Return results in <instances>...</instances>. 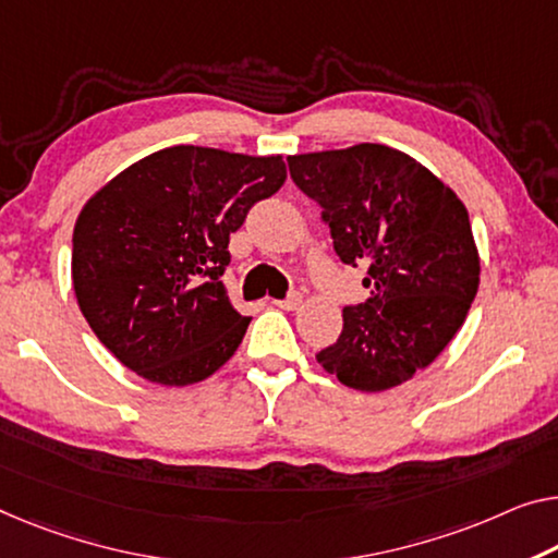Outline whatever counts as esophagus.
I'll return each instance as SVG.
<instances>
[{
    "instance_id": "1",
    "label": "esophagus",
    "mask_w": 558,
    "mask_h": 558,
    "mask_svg": "<svg viewBox=\"0 0 558 558\" xmlns=\"http://www.w3.org/2000/svg\"><path fill=\"white\" fill-rule=\"evenodd\" d=\"M301 303H303L301 293H290V295L282 298V301H272V305L282 307V311H295V307H301Z\"/></svg>"
}]
</instances>
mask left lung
<instances>
[{"instance_id":"left-lung-1","label":"left lung","mask_w":558,"mask_h":558,"mask_svg":"<svg viewBox=\"0 0 558 558\" xmlns=\"http://www.w3.org/2000/svg\"><path fill=\"white\" fill-rule=\"evenodd\" d=\"M288 168L318 203L340 260L368 268L371 298L343 307V330L315 359L365 393L405 384L451 343L476 298L469 213L434 172L386 145L293 155Z\"/></svg>"}]
</instances>
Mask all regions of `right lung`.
<instances>
[{
    "label": "right lung",
    "instance_id": "right-lung-1",
    "mask_svg": "<svg viewBox=\"0 0 558 558\" xmlns=\"http://www.w3.org/2000/svg\"><path fill=\"white\" fill-rule=\"evenodd\" d=\"M286 178L280 155L174 145L89 197L72 235V282L114 359L160 386L197 384L230 361L251 323L222 282L230 232Z\"/></svg>",
    "mask_w": 558,
    "mask_h": 558
}]
</instances>
